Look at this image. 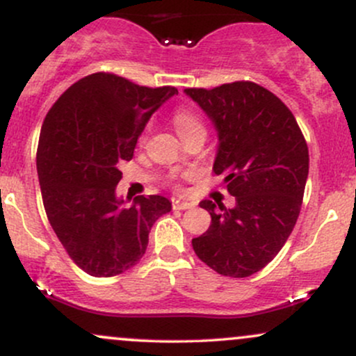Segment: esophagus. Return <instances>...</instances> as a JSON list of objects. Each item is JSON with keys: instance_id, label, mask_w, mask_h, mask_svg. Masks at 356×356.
<instances>
[{"instance_id": "obj_1", "label": "esophagus", "mask_w": 356, "mask_h": 356, "mask_svg": "<svg viewBox=\"0 0 356 356\" xmlns=\"http://www.w3.org/2000/svg\"><path fill=\"white\" fill-rule=\"evenodd\" d=\"M195 204L192 201H184V199H179V197H174L172 199V207L174 209H179V211H186V209H192Z\"/></svg>"}]
</instances>
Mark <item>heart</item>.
I'll list each match as a JSON object with an SVG mask.
<instances>
[{"label": "heart", "instance_id": "obj_1", "mask_svg": "<svg viewBox=\"0 0 356 356\" xmlns=\"http://www.w3.org/2000/svg\"><path fill=\"white\" fill-rule=\"evenodd\" d=\"M172 124L175 127V132L179 134L181 138H186L191 134L197 132V130H204L201 118L189 108L175 110L172 115Z\"/></svg>", "mask_w": 356, "mask_h": 356}]
</instances>
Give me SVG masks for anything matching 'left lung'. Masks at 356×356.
<instances>
[{
  "label": "left lung",
  "instance_id": "obj_1",
  "mask_svg": "<svg viewBox=\"0 0 356 356\" xmlns=\"http://www.w3.org/2000/svg\"><path fill=\"white\" fill-rule=\"evenodd\" d=\"M218 132L214 170L234 207L201 202L211 226L192 239L195 254L222 276L263 269L295 227L308 179V145L296 118L275 93L252 81L186 88Z\"/></svg>",
  "mask_w": 356,
  "mask_h": 356
}]
</instances>
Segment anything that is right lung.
<instances>
[{
	"label": "right lung",
	"mask_w": 356,
	"mask_h": 356,
	"mask_svg": "<svg viewBox=\"0 0 356 356\" xmlns=\"http://www.w3.org/2000/svg\"><path fill=\"white\" fill-rule=\"evenodd\" d=\"M175 93L174 87L93 73L73 83L44 117L36 152L43 206L68 256L90 276L136 266L154 222L172 209L164 195L127 204L117 186L149 118Z\"/></svg>",
	"instance_id": "1"
}]
</instances>
